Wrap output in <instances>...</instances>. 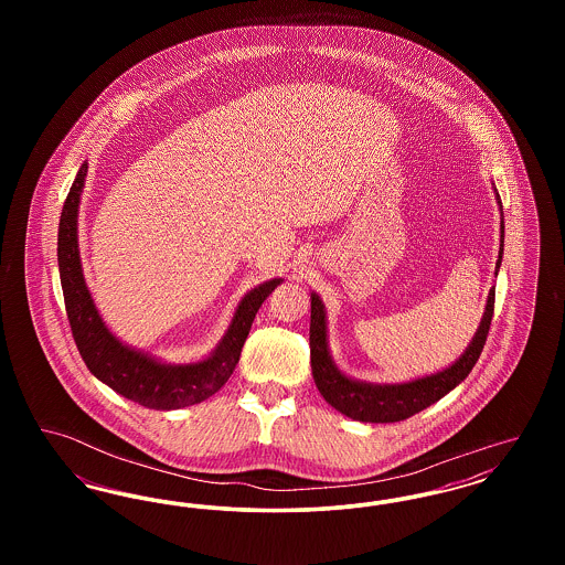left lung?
Masks as SVG:
<instances>
[{
    "label": "left lung",
    "instance_id": "1",
    "mask_svg": "<svg viewBox=\"0 0 565 565\" xmlns=\"http://www.w3.org/2000/svg\"><path fill=\"white\" fill-rule=\"evenodd\" d=\"M495 190V189H493ZM495 199L502 214V201L495 190ZM504 254V214L500 224V252L495 263V275L502 265ZM495 302V286L489 290L483 318L466 351L456 362L434 375L419 376L404 383H366L360 379H351L332 360L328 348V326H326V307L322 298L311 292V328H309V345H311V371L316 385L323 401L334 406L345 417L366 424H394L408 419L411 415L438 403L457 387L466 376L470 375L483 351L487 332L493 318Z\"/></svg>",
    "mask_w": 565,
    "mask_h": 565
}]
</instances>
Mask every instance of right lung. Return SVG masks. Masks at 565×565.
Returning <instances> with one entry per match:
<instances>
[{"instance_id": "1", "label": "right lung", "mask_w": 565, "mask_h": 565, "mask_svg": "<svg viewBox=\"0 0 565 565\" xmlns=\"http://www.w3.org/2000/svg\"><path fill=\"white\" fill-rule=\"evenodd\" d=\"M86 171L88 162L84 161L65 199L56 239L67 320L84 364L116 394L146 408L171 411L207 401L233 375L260 305L284 279H269L243 296L224 337L214 351L199 362L171 364L150 355L148 351L135 350L122 343L116 334H111L99 316L82 273L78 210Z\"/></svg>"}]
</instances>
